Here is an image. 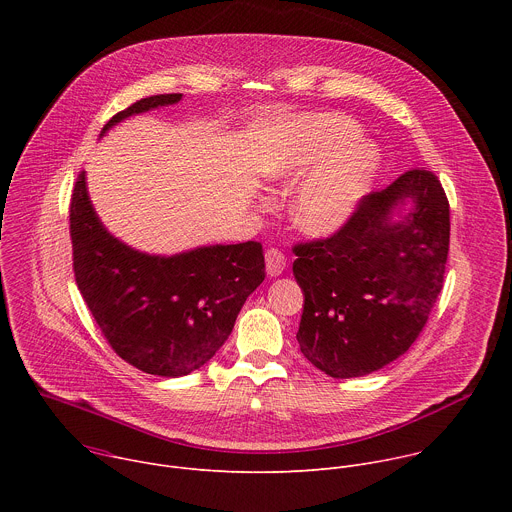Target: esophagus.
I'll return each instance as SVG.
<instances>
[{"label": "esophagus", "mask_w": 512, "mask_h": 512, "mask_svg": "<svg viewBox=\"0 0 512 512\" xmlns=\"http://www.w3.org/2000/svg\"><path fill=\"white\" fill-rule=\"evenodd\" d=\"M265 269H267V275L271 277H277L283 273L285 269V255L279 251V249H267L265 253Z\"/></svg>", "instance_id": "esophagus-1"}]
</instances>
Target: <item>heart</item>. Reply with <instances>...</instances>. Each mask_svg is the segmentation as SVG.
<instances>
[{"mask_svg":"<svg viewBox=\"0 0 512 512\" xmlns=\"http://www.w3.org/2000/svg\"><path fill=\"white\" fill-rule=\"evenodd\" d=\"M358 133V125L344 115H314L273 152L265 174L283 184L304 178L325 162L302 182L291 208L304 233L322 237L338 231L371 192L381 156L375 143L356 139Z\"/></svg>","mask_w":512,"mask_h":512,"instance_id":"obj_1","label":"heart"}]
</instances>
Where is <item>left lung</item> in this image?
Listing matches in <instances>:
<instances>
[{"mask_svg":"<svg viewBox=\"0 0 512 512\" xmlns=\"http://www.w3.org/2000/svg\"><path fill=\"white\" fill-rule=\"evenodd\" d=\"M448 251L450 202L423 168L367 194L330 237L296 243L302 354L334 379L364 377L405 354L444 287Z\"/></svg>","mask_w":512,"mask_h":512,"instance_id":"left-lung-1","label":"left lung"}]
</instances>
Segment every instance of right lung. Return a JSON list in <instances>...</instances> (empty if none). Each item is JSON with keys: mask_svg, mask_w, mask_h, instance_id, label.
Returning <instances> with one entry per match:
<instances>
[{"mask_svg": "<svg viewBox=\"0 0 512 512\" xmlns=\"http://www.w3.org/2000/svg\"><path fill=\"white\" fill-rule=\"evenodd\" d=\"M180 99L182 93L139 99L113 115L103 133L129 115ZM70 241L72 271L101 334L125 362L158 377H182L208 362L265 279L257 241L174 257L133 251L101 225L85 172L72 188Z\"/></svg>", "mask_w": 512, "mask_h": 512, "instance_id": "1", "label": "right lung"}]
</instances>
